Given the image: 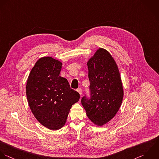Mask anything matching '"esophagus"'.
Instances as JSON below:
<instances>
[{"instance_id":"esophagus-1","label":"esophagus","mask_w":159,"mask_h":159,"mask_svg":"<svg viewBox=\"0 0 159 159\" xmlns=\"http://www.w3.org/2000/svg\"><path fill=\"white\" fill-rule=\"evenodd\" d=\"M77 92L79 93L80 95H81L82 93V89L81 88H79V89L77 90Z\"/></svg>"}]
</instances>
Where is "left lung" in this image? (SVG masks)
<instances>
[{
	"mask_svg": "<svg viewBox=\"0 0 159 159\" xmlns=\"http://www.w3.org/2000/svg\"><path fill=\"white\" fill-rule=\"evenodd\" d=\"M91 98L84 97L82 105L90 120L102 126L116 115L122 104L124 90L116 61L100 48L87 61Z\"/></svg>",
	"mask_w": 159,
	"mask_h": 159,
	"instance_id": "1",
	"label": "left lung"
}]
</instances>
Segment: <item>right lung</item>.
I'll use <instances>...</instances> for the list:
<instances>
[{
    "label": "right lung",
    "mask_w": 159,
    "mask_h": 159,
    "mask_svg": "<svg viewBox=\"0 0 159 159\" xmlns=\"http://www.w3.org/2000/svg\"><path fill=\"white\" fill-rule=\"evenodd\" d=\"M62 63L50 56L39 58L28 75L26 85L32 113L43 126L58 130L66 124L70 109L80 98L67 80L60 76Z\"/></svg>",
    "instance_id": "add662e5"
}]
</instances>
